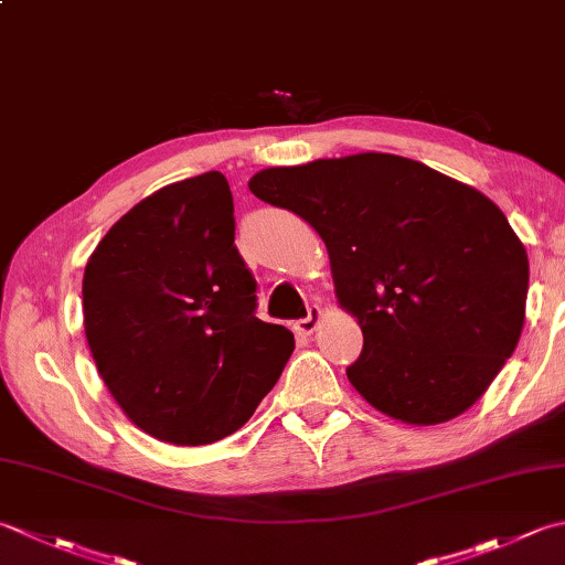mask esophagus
<instances>
[{
  "label": "esophagus",
  "instance_id": "34e87169",
  "mask_svg": "<svg viewBox=\"0 0 565 565\" xmlns=\"http://www.w3.org/2000/svg\"><path fill=\"white\" fill-rule=\"evenodd\" d=\"M318 323H320V308L311 306V308H308V316L306 318L296 320L294 330H296V333H301V335H311L313 330L318 328Z\"/></svg>",
  "mask_w": 565,
  "mask_h": 565
}]
</instances>
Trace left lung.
<instances>
[{
  "instance_id": "left-lung-1",
  "label": "left lung",
  "mask_w": 565,
  "mask_h": 565,
  "mask_svg": "<svg viewBox=\"0 0 565 565\" xmlns=\"http://www.w3.org/2000/svg\"><path fill=\"white\" fill-rule=\"evenodd\" d=\"M323 237L364 345L348 380L382 414L434 426L480 399L522 335L526 249L488 195L394 153L252 175Z\"/></svg>"
}]
</instances>
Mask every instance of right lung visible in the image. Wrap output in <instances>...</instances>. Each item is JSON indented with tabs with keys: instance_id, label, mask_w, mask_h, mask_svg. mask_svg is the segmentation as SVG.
I'll return each instance as SVG.
<instances>
[{
	"instance_id": "right-lung-1",
	"label": "right lung",
	"mask_w": 565,
	"mask_h": 565,
	"mask_svg": "<svg viewBox=\"0 0 565 565\" xmlns=\"http://www.w3.org/2000/svg\"><path fill=\"white\" fill-rule=\"evenodd\" d=\"M257 281L235 247L227 179L163 185L121 215L83 276L85 338L131 424L205 446L247 424L294 352L257 316Z\"/></svg>"
}]
</instances>
